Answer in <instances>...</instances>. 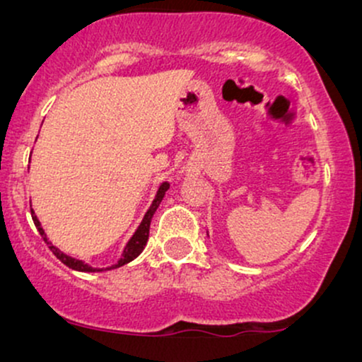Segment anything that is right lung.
Here are the masks:
<instances>
[{"label": "right lung", "mask_w": 362, "mask_h": 362, "mask_svg": "<svg viewBox=\"0 0 362 362\" xmlns=\"http://www.w3.org/2000/svg\"><path fill=\"white\" fill-rule=\"evenodd\" d=\"M168 189H170L168 182H163V184L160 185V189H158L156 197H155V201H153L151 207H149L148 213L144 214L143 221H141L139 228H138V230H136V233L132 235L131 240H129L126 250H124L122 259H120V260L117 262V264L112 265V267H109V269H117V267H120V265L129 264V262L134 260L136 257H138L139 253L144 250V247H146V242H148V236H149V224H151V218H153V214H155V211L158 209V206H160V202L163 201L165 192H167ZM32 219H34V224H35L37 230H39V233L42 235L44 242L49 245V248H51V252L54 253V255L57 257V259H59V260L62 262V264L68 265V267L73 269V271H81V272H95V271H98V269L90 267L88 264H83L81 260H76V259H73V257L66 255V253H62V252L59 250V248H56L52 243H49V242H47V236H45L42 226H40L39 219H37V216H35L34 211H32Z\"/></svg>", "instance_id": "right-lung-1"}]
</instances>
